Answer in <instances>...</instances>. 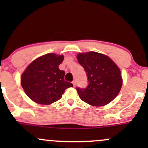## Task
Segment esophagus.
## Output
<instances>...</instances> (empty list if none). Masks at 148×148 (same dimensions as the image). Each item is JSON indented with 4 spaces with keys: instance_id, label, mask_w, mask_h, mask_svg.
Instances as JSON below:
<instances>
[{
    "instance_id": "obj_1",
    "label": "esophagus",
    "mask_w": 148,
    "mask_h": 148,
    "mask_svg": "<svg viewBox=\"0 0 148 148\" xmlns=\"http://www.w3.org/2000/svg\"><path fill=\"white\" fill-rule=\"evenodd\" d=\"M72 84H73V86H74V87H75V86H76V81H74L72 82Z\"/></svg>"
}]
</instances>
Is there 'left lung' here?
<instances>
[{"label": "left lung", "instance_id": "obj_1", "mask_svg": "<svg viewBox=\"0 0 148 148\" xmlns=\"http://www.w3.org/2000/svg\"><path fill=\"white\" fill-rule=\"evenodd\" d=\"M77 59L88 80L86 88H76L81 100L94 106L113 101L123 85L121 72L115 62L107 56L94 51L79 53Z\"/></svg>", "mask_w": 148, "mask_h": 148}]
</instances>
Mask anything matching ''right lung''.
Masks as SVG:
<instances>
[{"mask_svg":"<svg viewBox=\"0 0 148 148\" xmlns=\"http://www.w3.org/2000/svg\"><path fill=\"white\" fill-rule=\"evenodd\" d=\"M64 56L48 53L39 57L22 74L21 84L25 94L33 101L48 105L62 97L65 89L73 84L64 81V71L58 66Z\"/></svg>","mask_w":148,"mask_h":148,"instance_id":"right-lung-1","label":"right lung"}]
</instances>
